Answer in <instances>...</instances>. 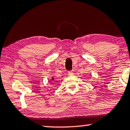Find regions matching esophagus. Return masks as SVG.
I'll use <instances>...</instances> for the list:
<instances>
[{"mask_svg":"<svg viewBox=\"0 0 130 130\" xmlns=\"http://www.w3.org/2000/svg\"><path fill=\"white\" fill-rule=\"evenodd\" d=\"M68 75L69 76H72V75H73V72L72 71H70L68 72Z\"/></svg>","mask_w":130,"mask_h":130,"instance_id":"obj_1","label":"esophagus"}]
</instances>
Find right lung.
Listing matches in <instances>:
<instances>
[{
  "label": "right lung",
  "mask_w": 130,
  "mask_h": 130,
  "mask_svg": "<svg viewBox=\"0 0 130 130\" xmlns=\"http://www.w3.org/2000/svg\"><path fill=\"white\" fill-rule=\"evenodd\" d=\"M53 80H54V78L52 77V79H51V81H50V82H53Z\"/></svg>",
  "instance_id": "right-lung-1"
}]
</instances>
